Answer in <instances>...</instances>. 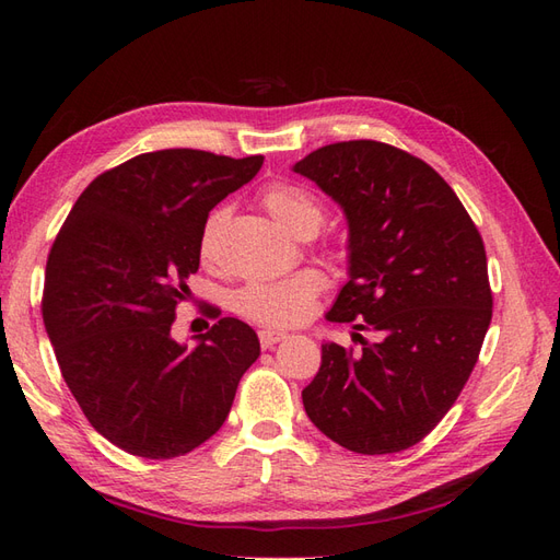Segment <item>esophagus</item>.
Masks as SVG:
<instances>
[{"label": "esophagus", "instance_id": "esophagus-1", "mask_svg": "<svg viewBox=\"0 0 560 560\" xmlns=\"http://www.w3.org/2000/svg\"><path fill=\"white\" fill-rule=\"evenodd\" d=\"M281 339H287V331H279V329H259V343H261V349H271L273 343H279Z\"/></svg>", "mask_w": 560, "mask_h": 560}]
</instances>
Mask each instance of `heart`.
Returning a JSON list of instances; mask_svg holds the SVG:
<instances>
[{
	"instance_id": "obj_1",
	"label": "heart",
	"mask_w": 560,
	"mask_h": 560,
	"mask_svg": "<svg viewBox=\"0 0 560 560\" xmlns=\"http://www.w3.org/2000/svg\"><path fill=\"white\" fill-rule=\"evenodd\" d=\"M261 207H265L283 229L301 233L305 229H319L323 223V207L307 189L293 183H273L261 192ZM225 211L217 209L201 229L199 255L209 259L217 245ZM325 287V279L317 271L305 269L281 281H253L237 289L233 295V307L243 317L267 327H289L307 317L315 299Z\"/></svg>"
}]
</instances>
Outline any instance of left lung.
Returning a JSON list of instances; mask_svg holds the SVG:
<instances>
[{
	"mask_svg": "<svg viewBox=\"0 0 560 560\" xmlns=\"http://www.w3.org/2000/svg\"><path fill=\"white\" fill-rule=\"evenodd\" d=\"M347 213L349 281L329 323L361 351L323 343L303 407L359 455L407 450L433 431L477 365L493 295L483 241L431 165L373 139L339 141L293 165Z\"/></svg>",
	"mask_w": 560,
	"mask_h": 560,
	"instance_id": "obj_1",
	"label": "left lung"
}]
</instances>
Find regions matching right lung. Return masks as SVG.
Segmentation results:
<instances>
[{
    "label": "right lung",
    "instance_id": "add662e5",
    "mask_svg": "<svg viewBox=\"0 0 560 560\" xmlns=\"http://www.w3.org/2000/svg\"><path fill=\"white\" fill-rule=\"evenodd\" d=\"M265 159L197 149L141 153L98 175L59 229L43 323L89 423L129 455H187L223 425L257 361L255 329L219 317L197 347L175 341V307L199 269L209 211Z\"/></svg>",
    "mask_w": 560,
    "mask_h": 560
}]
</instances>
